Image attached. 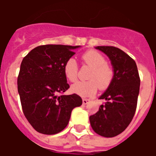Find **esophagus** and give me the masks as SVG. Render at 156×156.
Returning a JSON list of instances; mask_svg holds the SVG:
<instances>
[{"label":"esophagus","mask_w":156,"mask_h":156,"mask_svg":"<svg viewBox=\"0 0 156 156\" xmlns=\"http://www.w3.org/2000/svg\"><path fill=\"white\" fill-rule=\"evenodd\" d=\"M90 99H88V98H83V105L88 104V103L90 102Z\"/></svg>","instance_id":"1"}]
</instances>
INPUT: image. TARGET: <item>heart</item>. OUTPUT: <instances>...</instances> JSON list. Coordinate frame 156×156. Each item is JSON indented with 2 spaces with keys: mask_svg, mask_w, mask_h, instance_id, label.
Segmentation results:
<instances>
[{
  "mask_svg": "<svg viewBox=\"0 0 156 156\" xmlns=\"http://www.w3.org/2000/svg\"><path fill=\"white\" fill-rule=\"evenodd\" d=\"M82 59L92 70L88 76L87 81H79L72 85L71 90L81 97H90L95 94L98 87L105 90L111 84L114 78V70L106 63L104 56L99 52L90 50L83 54ZM66 77L70 82H76L78 77V66L73 58L66 62L63 68Z\"/></svg>",
  "mask_w": 156,
  "mask_h": 156,
  "instance_id": "heart-1",
  "label": "heart"
}]
</instances>
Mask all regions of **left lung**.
Instances as JSON below:
<instances>
[{"instance_id": "1", "label": "left lung", "mask_w": 156, "mask_h": 156, "mask_svg": "<svg viewBox=\"0 0 156 156\" xmlns=\"http://www.w3.org/2000/svg\"><path fill=\"white\" fill-rule=\"evenodd\" d=\"M95 48L110 59L114 78L99 98L105 100V105L89 119L95 133L112 137L124 131L133 119L140 90V77L134 60L119 48L112 46Z\"/></svg>"}]
</instances>
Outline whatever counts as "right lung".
Listing matches in <instances>:
<instances>
[{"mask_svg": "<svg viewBox=\"0 0 156 156\" xmlns=\"http://www.w3.org/2000/svg\"><path fill=\"white\" fill-rule=\"evenodd\" d=\"M80 46L41 45L29 52L20 66L19 92L25 116L39 133L51 135L68 125L74 108L82 105L79 95H60L69 88L63 68Z\"/></svg>", "mask_w": 156, "mask_h": 156, "instance_id": "right-lung-1", "label": "right lung"}]
</instances>
